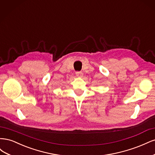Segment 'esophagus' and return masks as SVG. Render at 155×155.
<instances>
[{
  "instance_id": "34e87169",
  "label": "esophagus",
  "mask_w": 155,
  "mask_h": 155,
  "mask_svg": "<svg viewBox=\"0 0 155 155\" xmlns=\"http://www.w3.org/2000/svg\"><path fill=\"white\" fill-rule=\"evenodd\" d=\"M76 76L78 78H81L83 76V72H76Z\"/></svg>"
}]
</instances>
